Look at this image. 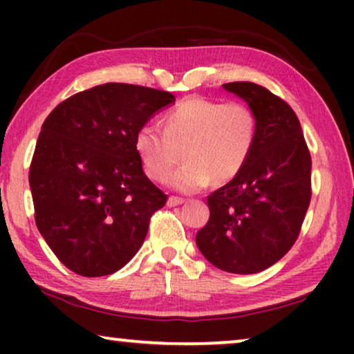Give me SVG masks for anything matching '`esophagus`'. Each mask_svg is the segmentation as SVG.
<instances>
[{
  "label": "esophagus",
  "mask_w": 354,
  "mask_h": 354,
  "mask_svg": "<svg viewBox=\"0 0 354 354\" xmlns=\"http://www.w3.org/2000/svg\"><path fill=\"white\" fill-rule=\"evenodd\" d=\"M182 203H185V200H183V198H178V196H169V200H167V206L174 207V206L182 205Z\"/></svg>",
  "instance_id": "obj_1"
}]
</instances>
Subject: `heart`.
Returning a JSON list of instances; mask_svg holds the SVG:
<instances>
[{"label":"heart","mask_w":354,"mask_h":354,"mask_svg":"<svg viewBox=\"0 0 354 354\" xmlns=\"http://www.w3.org/2000/svg\"><path fill=\"white\" fill-rule=\"evenodd\" d=\"M162 122L164 132L151 122L137 130L135 151L145 174L164 182L182 149L185 164L172 174L169 185L185 193L239 176L258 137L254 111L241 101L192 96L169 109Z\"/></svg>","instance_id":"obj_1"}]
</instances>
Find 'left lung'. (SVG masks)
<instances>
[{"instance_id":"left-lung-1","label":"left lung","mask_w":354,"mask_h":354,"mask_svg":"<svg viewBox=\"0 0 354 354\" xmlns=\"http://www.w3.org/2000/svg\"><path fill=\"white\" fill-rule=\"evenodd\" d=\"M258 119L253 153L239 176L207 196L209 221L196 234L201 254L217 269L256 274L297 241L311 201V154L295 111L253 82L222 85Z\"/></svg>"}]
</instances>
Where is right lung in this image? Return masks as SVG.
Listing matches in <instances>:
<instances>
[{
    "label": "right lung",
    "instance_id": "add662e5",
    "mask_svg": "<svg viewBox=\"0 0 354 354\" xmlns=\"http://www.w3.org/2000/svg\"><path fill=\"white\" fill-rule=\"evenodd\" d=\"M174 101L169 91L104 84L72 95L43 122L28 172L35 222L72 272L114 274L143 245L167 195L145 176L135 133Z\"/></svg>",
    "mask_w": 354,
    "mask_h": 354
}]
</instances>
